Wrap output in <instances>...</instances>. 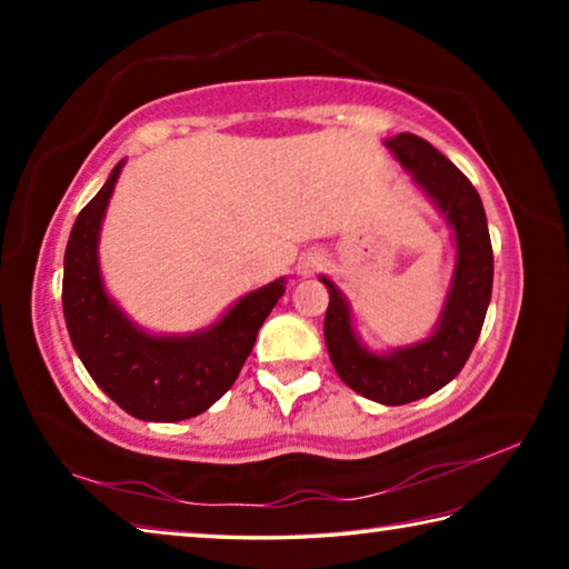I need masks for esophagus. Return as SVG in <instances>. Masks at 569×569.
Returning a JSON list of instances; mask_svg holds the SVG:
<instances>
[{
	"label": "esophagus",
	"instance_id": "34e87169",
	"mask_svg": "<svg viewBox=\"0 0 569 569\" xmlns=\"http://www.w3.org/2000/svg\"><path fill=\"white\" fill-rule=\"evenodd\" d=\"M321 266H323V256L321 253H306L301 261H298V273H301V276H313Z\"/></svg>",
	"mask_w": 569,
	"mask_h": 569
}]
</instances>
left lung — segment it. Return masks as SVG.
<instances>
[{
	"label": "left lung",
	"mask_w": 569,
	"mask_h": 569,
	"mask_svg": "<svg viewBox=\"0 0 569 569\" xmlns=\"http://www.w3.org/2000/svg\"><path fill=\"white\" fill-rule=\"evenodd\" d=\"M387 148L455 230L457 266L447 303L429 339L391 353H371L356 339L346 298L333 281L321 276V283L329 288L323 336L333 369L346 387L371 401L401 407L447 387L465 369L492 298L495 256L485 206L465 172L419 134L401 132L387 140Z\"/></svg>",
	"instance_id": "obj_1"
}]
</instances>
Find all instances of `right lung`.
<instances>
[{
  "instance_id": "right-lung-1",
  "label": "right lung",
  "mask_w": 569,
  "mask_h": 569,
  "mask_svg": "<svg viewBox=\"0 0 569 569\" xmlns=\"http://www.w3.org/2000/svg\"><path fill=\"white\" fill-rule=\"evenodd\" d=\"M122 162L77 216L64 250L62 308L67 331L94 383L132 417L180 421L203 413L233 387L258 329L286 281L248 293L218 323L188 336H150L104 293L98 240Z\"/></svg>"
}]
</instances>
